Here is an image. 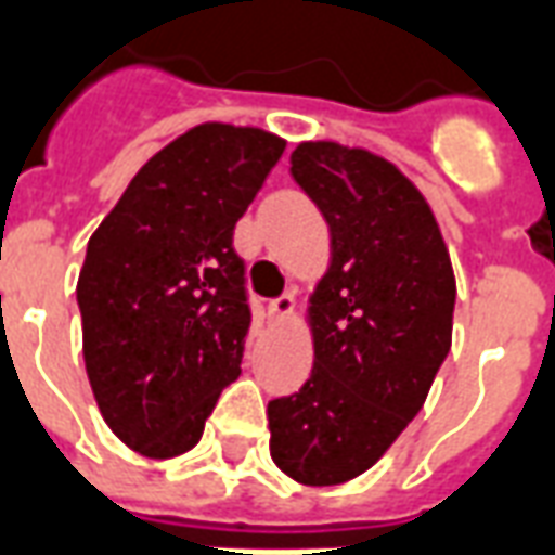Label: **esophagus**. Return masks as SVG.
I'll return each instance as SVG.
<instances>
[{"instance_id": "34e87169", "label": "esophagus", "mask_w": 555, "mask_h": 555, "mask_svg": "<svg viewBox=\"0 0 555 555\" xmlns=\"http://www.w3.org/2000/svg\"><path fill=\"white\" fill-rule=\"evenodd\" d=\"M267 314H270V320H288L294 314V297L282 294V297L270 299L267 302Z\"/></svg>"}]
</instances>
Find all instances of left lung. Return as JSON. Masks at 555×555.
<instances>
[{"instance_id":"8db88e82","label":"left lung","mask_w":555,"mask_h":555,"mask_svg":"<svg viewBox=\"0 0 555 555\" xmlns=\"http://www.w3.org/2000/svg\"><path fill=\"white\" fill-rule=\"evenodd\" d=\"M291 176L330 223L332 264L311 294V376L267 403L270 455L302 486H338L421 412L450 352L455 279L429 205L385 158L299 143Z\"/></svg>"}]
</instances>
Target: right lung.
<instances>
[{
  "label": "right lung",
  "mask_w": 555,
  "mask_h": 555,
  "mask_svg": "<svg viewBox=\"0 0 555 555\" xmlns=\"http://www.w3.org/2000/svg\"><path fill=\"white\" fill-rule=\"evenodd\" d=\"M282 152L261 129L184 131L88 241L76 285L85 367L105 424L138 453L191 450L241 373L253 311L232 237Z\"/></svg>",
  "instance_id": "right-lung-1"
}]
</instances>
